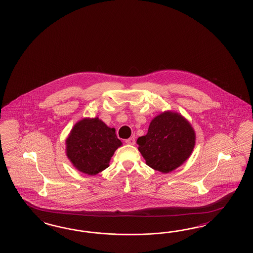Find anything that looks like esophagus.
I'll list each match as a JSON object with an SVG mask.
<instances>
[{
  "label": "esophagus",
  "instance_id": "1",
  "mask_svg": "<svg viewBox=\"0 0 253 253\" xmlns=\"http://www.w3.org/2000/svg\"><path fill=\"white\" fill-rule=\"evenodd\" d=\"M126 144H129V145H135V143H136L135 137H130L129 139H126Z\"/></svg>",
  "mask_w": 253,
  "mask_h": 253
}]
</instances>
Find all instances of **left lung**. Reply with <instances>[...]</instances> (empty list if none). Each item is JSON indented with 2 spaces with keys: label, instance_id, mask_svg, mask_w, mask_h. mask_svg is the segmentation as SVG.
<instances>
[{
  "label": "left lung",
  "instance_id": "left-lung-1",
  "mask_svg": "<svg viewBox=\"0 0 253 253\" xmlns=\"http://www.w3.org/2000/svg\"><path fill=\"white\" fill-rule=\"evenodd\" d=\"M137 143L146 165L157 171L169 173L184 163L196 144V132L181 114L166 111L150 123L145 136Z\"/></svg>",
  "mask_w": 253,
  "mask_h": 253
}]
</instances>
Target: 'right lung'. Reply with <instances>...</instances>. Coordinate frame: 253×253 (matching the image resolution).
Here are the masks:
<instances>
[{
	"label": "right lung",
	"mask_w": 253,
	"mask_h": 253,
	"mask_svg": "<svg viewBox=\"0 0 253 253\" xmlns=\"http://www.w3.org/2000/svg\"><path fill=\"white\" fill-rule=\"evenodd\" d=\"M121 145L115 128L98 117L84 118L74 125L66 139V155L77 170L94 176L109 167Z\"/></svg>",
	"instance_id": "1"
}]
</instances>
